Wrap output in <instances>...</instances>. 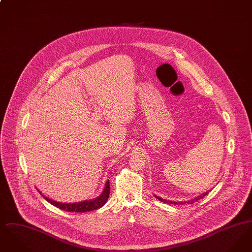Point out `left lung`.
Listing matches in <instances>:
<instances>
[{
    "instance_id": "1",
    "label": "left lung",
    "mask_w": 252,
    "mask_h": 252,
    "mask_svg": "<svg viewBox=\"0 0 252 252\" xmlns=\"http://www.w3.org/2000/svg\"><path fill=\"white\" fill-rule=\"evenodd\" d=\"M208 192H203L202 194H200V195H198V196H196V197H194V198H192V199H190V200H188V201H184V202H175V201H171V200H166V199H163V198H161L160 196H158V195H155V197H156L157 199H158L159 201L163 202V203L175 204V205H176V204H192L193 202H195V201H197V200L203 198L204 196H205Z\"/></svg>"
}]
</instances>
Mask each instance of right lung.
Returning a JSON list of instances; mask_svg holds the SVG:
<instances>
[{
	"mask_svg": "<svg viewBox=\"0 0 252 252\" xmlns=\"http://www.w3.org/2000/svg\"><path fill=\"white\" fill-rule=\"evenodd\" d=\"M109 180L106 182L104 190L102 193L96 197L94 199H91V200H85L82 202H76V203H61L55 201L51 198H49L47 196H45L43 193H41L40 191H38L39 193L42 195V197H44L45 200H47L49 203L54 205L55 207L59 208L60 210H63L65 212H74V213H86V212H91V211H94L99 208H101L102 206H104L105 203L107 202L109 196Z\"/></svg>",
	"mask_w": 252,
	"mask_h": 252,
	"instance_id": "add662e5",
	"label": "right lung"
}]
</instances>
